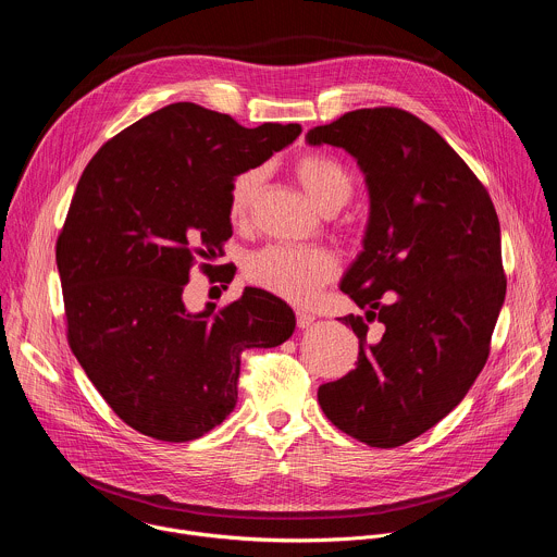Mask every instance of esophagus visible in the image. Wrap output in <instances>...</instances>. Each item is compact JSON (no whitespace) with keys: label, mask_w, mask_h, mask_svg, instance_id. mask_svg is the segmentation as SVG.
Here are the masks:
<instances>
[{"label":"esophagus","mask_w":557,"mask_h":557,"mask_svg":"<svg viewBox=\"0 0 557 557\" xmlns=\"http://www.w3.org/2000/svg\"><path fill=\"white\" fill-rule=\"evenodd\" d=\"M295 317H297V326L299 329H308L314 322V314H310L306 310H295Z\"/></svg>","instance_id":"obj_1"}]
</instances>
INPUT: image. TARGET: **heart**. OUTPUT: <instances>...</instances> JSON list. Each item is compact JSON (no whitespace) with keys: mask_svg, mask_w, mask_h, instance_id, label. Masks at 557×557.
<instances>
[{"mask_svg":"<svg viewBox=\"0 0 557 557\" xmlns=\"http://www.w3.org/2000/svg\"><path fill=\"white\" fill-rule=\"evenodd\" d=\"M293 172L308 198L324 213L339 211L355 194L352 172L335 156L304 153L295 161ZM264 174V168H249L231 181L226 207L233 224L249 220ZM337 273L339 258L324 247L269 245L245 260V275L251 284L293 304H308Z\"/></svg>","mask_w":557,"mask_h":557,"instance_id":"b5f03b06","label":"heart"}]
</instances>
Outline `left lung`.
<instances>
[{"instance_id": "8db88e82", "label": "left lung", "mask_w": 557, "mask_h": 557, "mask_svg": "<svg viewBox=\"0 0 557 557\" xmlns=\"http://www.w3.org/2000/svg\"><path fill=\"white\" fill-rule=\"evenodd\" d=\"M308 145L346 149L366 176L363 251L342 290L357 368L320 385L324 414L370 447H399L447 417L481 374L507 280L494 202L445 138L399 108L355 110ZM384 335L364 344L366 321Z\"/></svg>"}]
</instances>
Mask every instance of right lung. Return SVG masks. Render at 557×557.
I'll return each instance as SVG.
<instances>
[{
	"label": "right lung",
	"instance_id": "obj_1",
	"mask_svg": "<svg viewBox=\"0 0 557 557\" xmlns=\"http://www.w3.org/2000/svg\"><path fill=\"white\" fill-rule=\"evenodd\" d=\"M299 132L297 123L249 129L172 103L108 140L78 181L57 240L67 342L136 432L200 438L235 408L240 352L293 335L290 306L262 288L200 312L187 310L183 290L196 258L224 253L231 181Z\"/></svg>",
	"mask_w": 557,
	"mask_h": 557
}]
</instances>
